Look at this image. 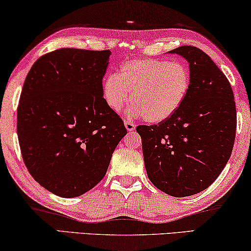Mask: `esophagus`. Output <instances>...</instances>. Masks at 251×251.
Returning <instances> with one entry per match:
<instances>
[{
    "label": "esophagus",
    "instance_id": "esophagus-1",
    "mask_svg": "<svg viewBox=\"0 0 251 251\" xmlns=\"http://www.w3.org/2000/svg\"><path fill=\"white\" fill-rule=\"evenodd\" d=\"M124 124H125L126 129L128 130V132H132V130L135 129V126H136V125L133 124V123H130V122H128V121H125Z\"/></svg>",
    "mask_w": 251,
    "mask_h": 251
}]
</instances>
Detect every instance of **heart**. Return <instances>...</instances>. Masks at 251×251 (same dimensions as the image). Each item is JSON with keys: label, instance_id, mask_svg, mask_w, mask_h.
<instances>
[{"label": "heart", "instance_id": "1", "mask_svg": "<svg viewBox=\"0 0 251 251\" xmlns=\"http://www.w3.org/2000/svg\"><path fill=\"white\" fill-rule=\"evenodd\" d=\"M190 86L191 75L183 62L141 58L124 62L118 74L105 77L102 94L114 111L121 110L133 95L132 114L156 124L181 109Z\"/></svg>", "mask_w": 251, "mask_h": 251}]
</instances>
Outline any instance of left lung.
<instances>
[{
	"label": "left lung",
	"instance_id": "1",
	"mask_svg": "<svg viewBox=\"0 0 251 251\" xmlns=\"http://www.w3.org/2000/svg\"><path fill=\"white\" fill-rule=\"evenodd\" d=\"M189 62L191 86L181 109L158 125H140L148 177L176 198L214 183L230 159L236 129L231 84L203 51L191 45L169 51Z\"/></svg>",
	"mask_w": 251,
	"mask_h": 251
}]
</instances>
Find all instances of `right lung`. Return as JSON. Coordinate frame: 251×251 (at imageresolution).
<instances>
[{"label":"right lung","mask_w":251,"mask_h":251,"mask_svg":"<svg viewBox=\"0 0 251 251\" xmlns=\"http://www.w3.org/2000/svg\"><path fill=\"white\" fill-rule=\"evenodd\" d=\"M110 54L59 49L37 59L25 79L17 110L21 156L53 195L75 198L93 189L127 134L102 94Z\"/></svg>","instance_id":"obj_1"}]
</instances>
